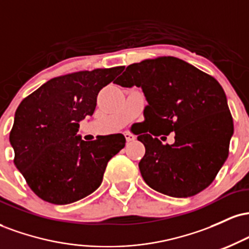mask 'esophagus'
<instances>
[{
  "mask_svg": "<svg viewBox=\"0 0 249 249\" xmlns=\"http://www.w3.org/2000/svg\"><path fill=\"white\" fill-rule=\"evenodd\" d=\"M124 136H125V139H126V142H132L134 141V138H136V137H134L133 134H131L130 132H124Z\"/></svg>",
  "mask_w": 249,
  "mask_h": 249,
  "instance_id": "34e87169",
  "label": "esophagus"
}]
</instances>
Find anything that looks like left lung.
Listing matches in <instances>:
<instances>
[{
  "label": "left lung",
  "instance_id": "1",
  "mask_svg": "<svg viewBox=\"0 0 249 249\" xmlns=\"http://www.w3.org/2000/svg\"><path fill=\"white\" fill-rule=\"evenodd\" d=\"M116 84L141 87L148 104L145 123L176 133L172 145L147 128L139 161L142 179L157 192L193 196L213 182L230 153L234 125L225 91L213 76L172 56L130 64ZM164 138V137H162Z\"/></svg>",
  "mask_w": 249,
  "mask_h": 249
}]
</instances>
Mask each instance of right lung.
Masks as SVG:
<instances>
[{
    "instance_id": "obj_1",
    "label": "right lung",
    "mask_w": 249,
    "mask_h": 249,
    "mask_svg": "<svg viewBox=\"0 0 249 249\" xmlns=\"http://www.w3.org/2000/svg\"><path fill=\"white\" fill-rule=\"evenodd\" d=\"M123 69L55 77L18 105L9 134L14 164L42 200L71 204L101 186L107 161L125 146V137L117 133L84 142L77 136L78 122L93 115L98 92Z\"/></svg>"
}]
</instances>
